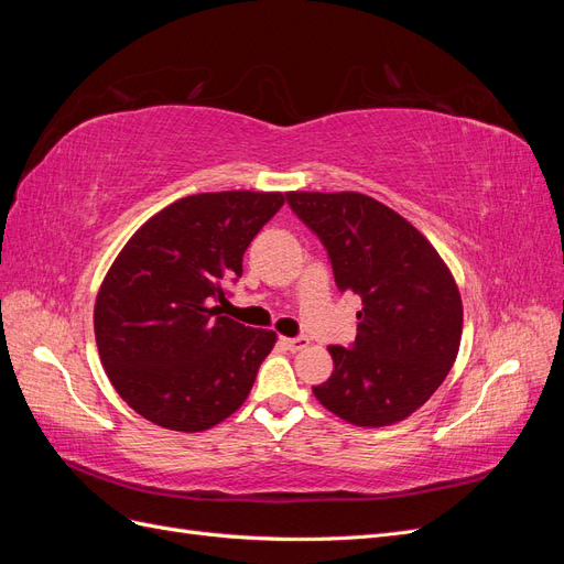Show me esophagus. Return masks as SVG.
Listing matches in <instances>:
<instances>
[{
	"label": "esophagus",
	"mask_w": 564,
	"mask_h": 564,
	"mask_svg": "<svg viewBox=\"0 0 564 564\" xmlns=\"http://www.w3.org/2000/svg\"><path fill=\"white\" fill-rule=\"evenodd\" d=\"M280 340H282V346H284L286 350H301V348H305V346L311 344V340L305 338V336H296V338H286V336H282Z\"/></svg>",
	"instance_id": "34e87169"
}]
</instances>
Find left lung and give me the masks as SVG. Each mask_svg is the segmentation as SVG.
<instances>
[{"instance_id": "obj_1", "label": "left lung", "mask_w": 564, "mask_h": 564, "mask_svg": "<svg viewBox=\"0 0 564 564\" xmlns=\"http://www.w3.org/2000/svg\"><path fill=\"white\" fill-rule=\"evenodd\" d=\"M327 247L340 292L360 294L352 348L329 346L334 373L313 386L324 409L383 429L431 400L458 355L464 305L447 263L425 237L362 193H286Z\"/></svg>"}]
</instances>
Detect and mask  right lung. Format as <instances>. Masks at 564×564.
Instances as JSON below:
<instances>
[{"mask_svg": "<svg viewBox=\"0 0 564 564\" xmlns=\"http://www.w3.org/2000/svg\"><path fill=\"white\" fill-rule=\"evenodd\" d=\"M282 193H199L169 204L117 253L94 305L100 362L135 414L202 433L240 409L278 340L220 315Z\"/></svg>", "mask_w": 564, "mask_h": 564, "instance_id": "1", "label": "right lung"}]
</instances>
